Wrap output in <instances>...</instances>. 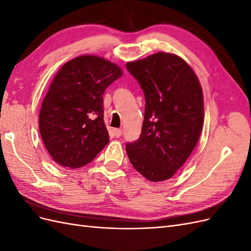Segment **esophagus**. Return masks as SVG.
<instances>
[{
    "mask_svg": "<svg viewBox=\"0 0 251 251\" xmlns=\"http://www.w3.org/2000/svg\"><path fill=\"white\" fill-rule=\"evenodd\" d=\"M113 132H114V135H115L116 137H120L121 134H123V130H121V128H114Z\"/></svg>",
    "mask_w": 251,
    "mask_h": 251,
    "instance_id": "1",
    "label": "esophagus"
}]
</instances>
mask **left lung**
Listing matches in <instances>:
<instances>
[{"instance_id":"left-lung-1","label":"left lung","mask_w":251,"mask_h":251,"mask_svg":"<svg viewBox=\"0 0 251 251\" xmlns=\"http://www.w3.org/2000/svg\"><path fill=\"white\" fill-rule=\"evenodd\" d=\"M146 97L140 138L126 144L134 166L149 181L171 179L196 148L204 124L202 87L185 60L157 52L128 62Z\"/></svg>"}]
</instances>
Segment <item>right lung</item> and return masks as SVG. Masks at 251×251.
I'll return each mask as SVG.
<instances>
[{
	"mask_svg": "<svg viewBox=\"0 0 251 251\" xmlns=\"http://www.w3.org/2000/svg\"><path fill=\"white\" fill-rule=\"evenodd\" d=\"M123 74L118 65L91 54L75 57L57 71L39 117L43 142L57 164L81 168L109 143L102 95Z\"/></svg>",
	"mask_w": 251,
	"mask_h": 251,
	"instance_id": "right-lung-1",
	"label": "right lung"
}]
</instances>
